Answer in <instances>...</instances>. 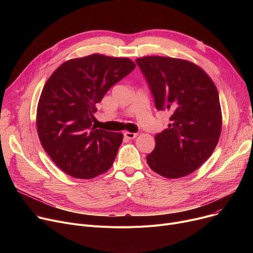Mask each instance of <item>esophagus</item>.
<instances>
[{
  "label": "esophagus",
  "instance_id": "34e87169",
  "mask_svg": "<svg viewBox=\"0 0 253 253\" xmlns=\"http://www.w3.org/2000/svg\"><path fill=\"white\" fill-rule=\"evenodd\" d=\"M124 136L128 139H133L137 136V133H132V132H129V131H126L124 132Z\"/></svg>",
  "mask_w": 253,
  "mask_h": 253
}]
</instances>
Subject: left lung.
I'll return each instance as SVG.
<instances>
[{
  "label": "left lung",
  "instance_id": "8db88e82",
  "mask_svg": "<svg viewBox=\"0 0 253 253\" xmlns=\"http://www.w3.org/2000/svg\"><path fill=\"white\" fill-rule=\"evenodd\" d=\"M155 98L156 109L169 111L166 128L155 136L147 162L156 173L179 178L200 167L213 153L221 132L217 89L197 64L178 58H137Z\"/></svg>",
  "mask_w": 253,
  "mask_h": 253
}]
</instances>
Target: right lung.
Returning a JSON list of instances; mask_svg holds the SVG:
<instances>
[{"label": "right lung", "mask_w": 253, "mask_h": 253, "mask_svg": "<svg viewBox=\"0 0 253 253\" xmlns=\"http://www.w3.org/2000/svg\"><path fill=\"white\" fill-rule=\"evenodd\" d=\"M126 57L91 54L63 62L46 82L37 109L42 147L58 168L89 179L108 171L123 134L92 124L106 92L135 69Z\"/></svg>", "instance_id": "1"}]
</instances>
